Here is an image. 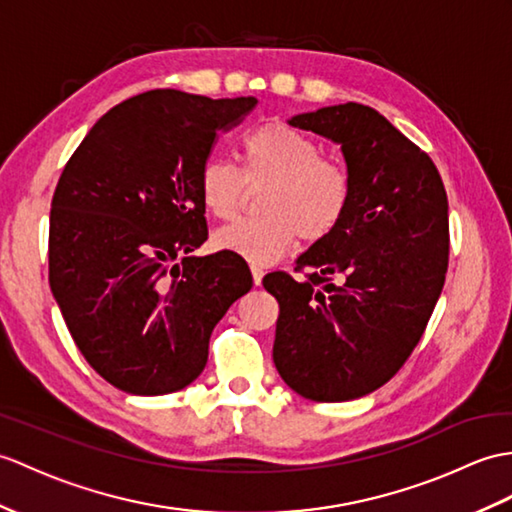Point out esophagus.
<instances>
[{"label": "esophagus", "instance_id": "34e87169", "mask_svg": "<svg viewBox=\"0 0 512 512\" xmlns=\"http://www.w3.org/2000/svg\"><path fill=\"white\" fill-rule=\"evenodd\" d=\"M251 272H253V281H255V285H261V279H264V270L257 268V266H253V268H251Z\"/></svg>", "mask_w": 512, "mask_h": 512}]
</instances>
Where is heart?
Wrapping results in <instances>:
<instances>
[{
  "instance_id": "obj_1",
  "label": "heart",
  "mask_w": 512,
  "mask_h": 512,
  "mask_svg": "<svg viewBox=\"0 0 512 512\" xmlns=\"http://www.w3.org/2000/svg\"><path fill=\"white\" fill-rule=\"evenodd\" d=\"M240 159L242 174L224 159L200 165L202 207L216 218H231L244 183H268L259 200L266 216L242 218L213 231L216 251L268 266L288 251L296 235L318 242L336 231L351 202V176L340 163L323 157L316 139L283 122H266L244 133Z\"/></svg>"
}]
</instances>
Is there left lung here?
<instances>
[{"label":"left lung","mask_w":512,"mask_h":512,"mask_svg":"<svg viewBox=\"0 0 512 512\" xmlns=\"http://www.w3.org/2000/svg\"><path fill=\"white\" fill-rule=\"evenodd\" d=\"M288 124L340 146L351 202L336 231L296 259L305 281L264 277L279 301L272 360L305 399H358L410 358L441 296L447 194L432 159L371 106H323Z\"/></svg>","instance_id":"1"}]
</instances>
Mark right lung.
Here are the masks:
<instances>
[{
  "mask_svg": "<svg viewBox=\"0 0 512 512\" xmlns=\"http://www.w3.org/2000/svg\"><path fill=\"white\" fill-rule=\"evenodd\" d=\"M255 104L176 89L135 95L93 124L56 185L52 294L93 371L128 395L192 384L213 327L253 288L237 255L192 253L207 240L200 165Z\"/></svg>",
  "mask_w": 512,
  "mask_h": 512,
  "instance_id": "1",
  "label": "right lung"
}]
</instances>
